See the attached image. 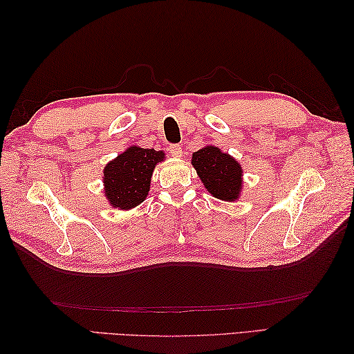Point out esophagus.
Instances as JSON below:
<instances>
[{"instance_id": "obj_1", "label": "esophagus", "mask_w": 354, "mask_h": 354, "mask_svg": "<svg viewBox=\"0 0 354 354\" xmlns=\"http://www.w3.org/2000/svg\"><path fill=\"white\" fill-rule=\"evenodd\" d=\"M169 150H170V153H171L173 156H176V158L183 156V146H179V145H171V146L169 147Z\"/></svg>"}]
</instances>
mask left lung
Masks as SVG:
<instances>
[{
	"instance_id": "left-lung-1",
	"label": "left lung",
	"mask_w": 354,
	"mask_h": 354,
	"mask_svg": "<svg viewBox=\"0 0 354 354\" xmlns=\"http://www.w3.org/2000/svg\"><path fill=\"white\" fill-rule=\"evenodd\" d=\"M192 164L213 198L228 202L239 199L243 170L231 155L216 146H205L193 153Z\"/></svg>"
}]
</instances>
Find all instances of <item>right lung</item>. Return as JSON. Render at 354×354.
<instances>
[{"label": "right lung", "mask_w": 354, "mask_h": 354, "mask_svg": "<svg viewBox=\"0 0 354 354\" xmlns=\"http://www.w3.org/2000/svg\"><path fill=\"white\" fill-rule=\"evenodd\" d=\"M162 150L131 146L103 170L104 196L114 208L131 209L147 198L150 178L158 162L164 161Z\"/></svg>", "instance_id": "right-lung-1"}]
</instances>
